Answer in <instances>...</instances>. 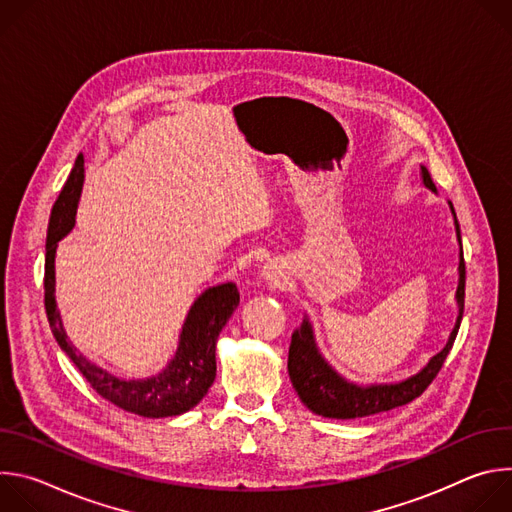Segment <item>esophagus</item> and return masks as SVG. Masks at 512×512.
<instances>
[{"mask_svg":"<svg viewBox=\"0 0 512 512\" xmlns=\"http://www.w3.org/2000/svg\"><path fill=\"white\" fill-rule=\"evenodd\" d=\"M267 275H269V277H273V271H271L269 267H267Z\"/></svg>","mask_w":512,"mask_h":512,"instance_id":"esophagus-1","label":"esophagus"}]
</instances>
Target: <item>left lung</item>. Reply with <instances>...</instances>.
I'll return each instance as SVG.
<instances>
[{"label":"left lung","mask_w":512,"mask_h":512,"mask_svg":"<svg viewBox=\"0 0 512 512\" xmlns=\"http://www.w3.org/2000/svg\"><path fill=\"white\" fill-rule=\"evenodd\" d=\"M421 174H423V184L427 188L435 190V184H433L427 168H421ZM452 212H454V206H452ZM454 216H456V212H454ZM456 233H458V241L462 245L458 221H456ZM464 294H466V263H464V253H460V285L456 291L460 316H458L456 328H454L446 348L440 354H435L419 375H415L403 383H397V385L356 387V385L340 379L324 362V358L318 354V348H316L314 336H312V328L308 322H304L302 328L296 330L294 336H291L289 358H287L289 379H291V383H294L300 399L304 401V405L310 411H314L322 417H332V419L367 417V415L395 409L399 405H405V403L417 399L431 385V381L437 377V373L442 371L446 356L450 354V350L454 346V340L460 330L462 314H464Z\"/></svg>","instance_id":"left-lung-1"}]
</instances>
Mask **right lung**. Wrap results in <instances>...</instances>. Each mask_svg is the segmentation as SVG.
<instances>
[{
	"label": "right lung",
	"mask_w": 512,
	"mask_h": 512,
	"mask_svg": "<svg viewBox=\"0 0 512 512\" xmlns=\"http://www.w3.org/2000/svg\"><path fill=\"white\" fill-rule=\"evenodd\" d=\"M85 178V160L77 158L68 174L50 214L46 235L44 265V306L50 330L58 346L77 364L81 375L109 403L141 417L180 415L202 401L216 377L214 344L235 308L239 306V289L235 283H223L206 289L194 302L180 334V346L168 367L145 381H121L95 367L83 354L72 348L62 330L60 314L54 302V253L56 243L75 225L77 204Z\"/></svg>",
	"instance_id": "1"
}]
</instances>
